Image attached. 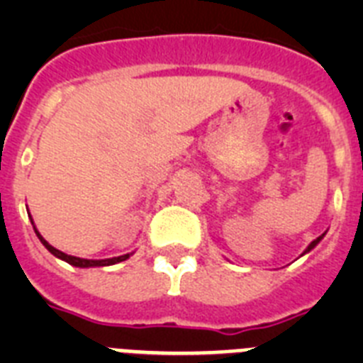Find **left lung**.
<instances>
[{"label":"left lung","instance_id":"8db88e82","mask_svg":"<svg viewBox=\"0 0 363 363\" xmlns=\"http://www.w3.org/2000/svg\"><path fill=\"white\" fill-rule=\"evenodd\" d=\"M325 234H327V230H325V233H323V234H322V236H318V238H316V240H313V242H311V243H309V245H307V247H306V251L301 252V255H300V256H303V255H307V252H309V251H313L314 247H316V245H318V243H320V242H322V238H323V236H325Z\"/></svg>","mask_w":363,"mask_h":363}]
</instances>
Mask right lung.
Wrapping results in <instances>:
<instances>
[{"instance_id": "1", "label": "right lung", "mask_w": 363, "mask_h": 363, "mask_svg": "<svg viewBox=\"0 0 363 363\" xmlns=\"http://www.w3.org/2000/svg\"><path fill=\"white\" fill-rule=\"evenodd\" d=\"M32 220V218H30ZM32 225H34V220H32ZM34 233H36V236L40 238V242L43 243L45 249L50 252V255H54L56 258L63 259V262H67V264L74 265V267H82V269H89V267H107V265H114V264H120V262H125L127 258H130L133 256V252H129V255H123V256H116V258H105V259H86V258H78V256H70V255H65V252H62L60 249H56V247L50 245L47 240L43 238L40 234V230L36 229V225H34Z\"/></svg>"}]
</instances>
